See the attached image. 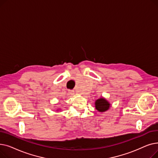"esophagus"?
Segmentation results:
<instances>
[{
	"mask_svg": "<svg viewBox=\"0 0 158 158\" xmlns=\"http://www.w3.org/2000/svg\"><path fill=\"white\" fill-rule=\"evenodd\" d=\"M69 94L70 95H72L74 94V91L73 89H69Z\"/></svg>",
	"mask_w": 158,
	"mask_h": 158,
	"instance_id": "esophagus-1",
	"label": "esophagus"
}]
</instances>
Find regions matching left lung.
I'll use <instances>...</instances> for the list:
<instances>
[{
	"mask_svg": "<svg viewBox=\"0 0 158 158\" xmlns=\"http://www.w3.org/2000/svg\"><path fill=\"white\" fill-rule=\"evenodd\" d=\"M110 106V104H109V102L103 98L98 99V100H97L95 102L96 109L98 111H101V112H103L108 110Z\"/></svg>",
	"mask_w": 158,
	"mask_h": 158,
	"instance_id": "left-lung-1",
	"label": "left lung"
}]
</instances>
